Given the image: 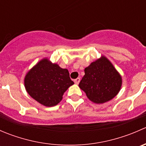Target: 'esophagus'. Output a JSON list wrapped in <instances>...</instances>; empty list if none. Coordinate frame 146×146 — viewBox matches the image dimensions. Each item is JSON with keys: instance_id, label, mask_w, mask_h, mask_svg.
Segmentation results:
<instances>
[{"instance_id": "1", "label": "esophagus", "mask_w": 146, "mask_h": 146, "mask_svg": "<svg viewBox=\"0 0 146 146\" xmlns=\"http://www.w3.org/2000/svg\"><path fill=\"white\" fill-rule=\"evenodd\" d=\"M80 78H76V79H75L74 80V82L76 84H78L79 82H80Z\"/></svg>"}]
</instances>
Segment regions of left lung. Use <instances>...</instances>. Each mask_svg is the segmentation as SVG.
Here are the masks:
<instances>
[{"label":"left lung","mask_w":146,"mask_h":146,"mask_svg":"<svg viewBox=\"0 0 146 146\" xmlns=\"http://www.w3.org/2000/svg\"><path fill=\"white\" fill-rule=\"evenodd\" d=\"M84 70L79 88L91 102L103 104L117 96L121 88L122 78L107 57L101 56Z\"/></svg>","instance_id":"1"}]
</instances>
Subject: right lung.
I'll list each match as a JSON object with an SVG mask.
<instances>
[{
	"mask_svg": "<svg viewBox=\"0 0 146 146\" xmlns=\"http://www.w3.org/2000/svg\"><path fill=\"white\" fill-rule=\"evenodd\" d=\"M24 84L34 100L45 107H54L62 100L64 92L74 82L68 69L44 58L27 72Z\"/></svg>",
	"mask_w": 146,
	"mask_h": 146,
	"instance_id": "right-lung-1",
	"label": "right lung"
}]
</instances>
